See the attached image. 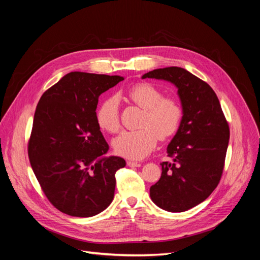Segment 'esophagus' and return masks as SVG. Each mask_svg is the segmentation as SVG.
Wrapping results in <instances>:
<instances>
[{
    "label": "esophagus",
    "instance_id": "obj_1",
    "mask_svg": "<svg viewBox=\"0 0 260 260\" xmlns=\"http://www.w3.org/2000/svg\"><path fill=\"white\" fill-rule=\"evenodd\" d=\"M127 165L129 167H140L141 164L138 162V161H133V160H128L127 161Z\"/></svg>",
    "mask_w": 260,
    "mask_h": 260
}]
</instances>
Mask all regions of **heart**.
Segmentation results:
<instances>
[{
  "label": "heart",
  "instance_id": "b5f03b06",
  "mask_svg": "<svg viewBox=\"0 0 260 260\" xmlns=\"http://www.w3.org/2000/svg\"><path fill=\"white\" fill-rule=\"evenodd\" d=\"M127 98L144 109L141 129L123 131L113 141L118 155L131 159H142L155 148L158 138L166 140L178 131L183 117L179 102L164 98L162 92L151 83L135 84L125 93ZM98 123L106 132L116 133L120 128L119 103L115 96L105 99L96 111Z\"/></svg>",
  "mask_w": 260,
  "mask_h": 260
}]
</instances>
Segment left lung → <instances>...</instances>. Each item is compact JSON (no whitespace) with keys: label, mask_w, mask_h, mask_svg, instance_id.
Instances as JSON below:
<instances>
[{"label":"left lung","mask_w":260,"mask_h":260,"mask_svg":"<svg viewBox=\"0 0 260 260\" xmlns=\"http://www.w3.org/2000/svg\"><path fill=\"white\" fill-rule=\"evenodd\" d=\"M166 80L178 88L183 117L167 147L172 161H162L161 177L149 188L157 206L170 212L205 201L222 176L230 129L210 85L181 67L154 69L142 76Z\"/></svg>","instance_id":"left-lung-1"}]
</instances>
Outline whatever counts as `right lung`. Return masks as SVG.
Returning <instances> with one entry per match:
<instances>
[{"mask_svg":"<svg viewBox=\"0 0 260 260\" xmlns=\"http://www.w3.org/2000/svg\"><path fill=\"white\" fill-rule=\"evenodd\" d=\"M120 76L74 72L46 90L37 105L28 143L31 167L52 205L73 217H92L114 199L121 157L109 156L96 120L99 96Z\"/></svg>","mask_w":260,"mask_h":260,"instance_id":"add662e5","label":"right lung"}]
</instances>
